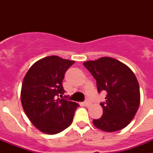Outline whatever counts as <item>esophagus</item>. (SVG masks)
Returning <instances> with one entry per match:
<instances>
[{"label": "esophagus", "mask_w": 153, "mask_h": 153, "mask_svg": "<svg viewBox=\"0 0 153 153\" xmlns=\"http://www.w3.org/2000/svg\"><path fill=\"white\" fill-rule=\"evenodd\" d=\"M90 104H91V102H90V100H88V99H86V100H85L84 102V105L86 106H90Z\"/></svg>", "instance_id": "obj_1"}]
</instances>
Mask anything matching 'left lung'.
<instances>
[{"mask_svg":"<svg viewBox=\"0 0 153 153\" xmlns=\"http://www.w3.org/2000/svg\"><path fill=\"white\" fill-rule=\"evenodd\" d=\"M97 81L98 93H107L100 102L102 116L93 123L105 132H115L129 125L140 102V86L132 70L119 60L102 57L83 63Z\"/></svg>","mask_w":153,"mask_h":153,"instance_id":"obj_1","label":"left lung"}]
</instances>
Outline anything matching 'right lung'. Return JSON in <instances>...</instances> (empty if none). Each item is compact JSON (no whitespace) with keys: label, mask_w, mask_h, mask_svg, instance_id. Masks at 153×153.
Here are the masks:
<instances>
[{"label":"right lung","mask_w":153,"mask_h":153,"mask_svg":"<svg viewBox=\"0 0 153 153\" xmlns=\"http://www.w3.org/2000/svg\"><path fill=\"white\" fill-rule=\"evenodd\" d=\"M74 63L57 56L44 57L29 69L23 80L21 97L30 122L47 134H56L70 126L79 104L62 97L65 73Z\"/></svg>","instance_id":"right-lung-1"}]
</instances>
